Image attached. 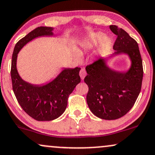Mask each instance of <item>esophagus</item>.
Wrapping results in <instances>:
<instances>
[{"mask_svg":"<svg viewBox=\"0 0 155 155\" xmlns=\"http://www.w3.org/2000/svg\"><path fill=\"white\" fill-rule=\"evenodd\" d=\"M85 75H86V72H85V69H83L82 68L81 71H80V76H81V79L83 80L84 79V78L85 77Z\"/></svg>","mask_w":155,"mask_h":155,"instance_id":"esophagus-1","label":"esophagus"}]
</instances>
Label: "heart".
Returning <instances> with one entry per match:
<instances>
[{"label": "heart", "mask_w": 155, "mask_h": 155, "mask_svg": "<svg viewBox=\"0 0 155 155\" xmlns=\"http://www.w3.org/2000/svg\"><path fill=\"white\" fill-rule=\"evenodd\" d=\"M101 42L100 45L101 52H107L110 51L112 45V41L110 38H105V35L102 32H94L90 34L84 41L81 42L82 48L85 50H89L98 45ZM79 54L76 55L77 59H80Z\"/></svg>", "instance_id": "obj_1"}]
</instances>
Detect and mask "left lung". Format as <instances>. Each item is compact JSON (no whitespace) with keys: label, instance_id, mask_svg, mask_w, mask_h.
Listing matches in <instances>:
<instances>
[{"label":"left lung","instance_id":"1","mask_svg":"<svg viewBox=\"0 0 155 155\" xmlns=\"http://www.w3.org/2000/svg\"><path fill=\"white\" fill-rule=\"evenodd\" d=\"M110 28L117 35L113 46L115 51L85 67L88 74L84 79L88 86L86 101L89 109L96 117L108 120L120 118L132 108L141 91L143 73L137 42L116 25ZM120 55H127L130 59L126 71L108 67V60Z\"/></svg>","mask_w":155,"mask_h":155}]
</instances>
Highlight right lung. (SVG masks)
<instances>
[{
  "instance_id": "1",
  "label": "right lung",
  "mask_w": 155,
  "mask_h": 155,
  "mask_svg": "<svg viewBox=\"0 0 155 155\" xmlns=\"http://www.w3.org/2000/svg\"><path fill=\"white\" fill-rule=\"evenodd\" d=\"M54 28L39 27L16 43L12 55V87L18 102L26 113L38 121L55 120L64 113L67 99L81 82L80 67L64 68L51 81L45 84H32L20 77L16 67L19 52L29 42L39 37H53Z\"/></svg>"
}]
</instances>
